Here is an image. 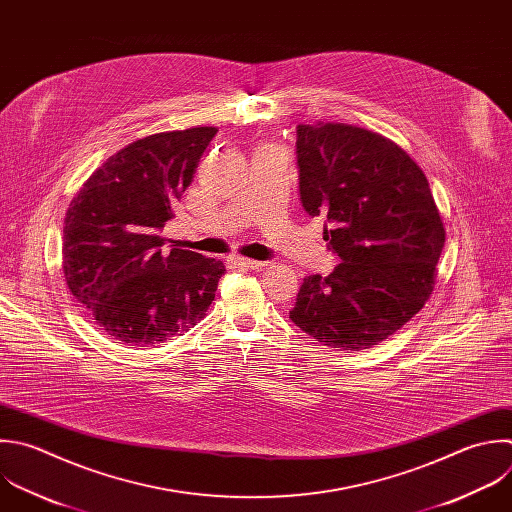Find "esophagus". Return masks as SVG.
I'll return each mask as SVG.
<instances>
[{
  "instance_id": "esophagus-1",
  "label": "esophagus",
  "mask_w": 512,
  "mask_h": 512,
  "mask_svg": "<svg viewBox=\"0 0 512 512\" xmlns=\"http://www.w3.org/2000/svg\"><path fill=\"white\" fill-rule=\"evenodd\" d=\"M230 260H232V264H236V266L242 268V270H260V268L266 266V264L260 262V260H250V258H240V256L230 258Z\"/></svg>"
}]
</instances>
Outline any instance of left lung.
I'll return each instance as SVG.
<instances>
[{"instance_id":"obj_1","label":"left lung","mask_w":512,"mask_h":512,"mask_svg":"<svg viewBox=\"0 0 512 512\" xmlns=\"http://www.w3.org/2000/svg\"><path fill=\"white\" fill-rule=\"evenodd\" d=\"M300 200L326 216L340 264L304 278L292 322L338 350L370 348L430 298L444 224L428 180L392 140L350 124L298 126Z\"/></svg>"}]
</instances>
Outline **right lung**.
Segmentation results:
<instances>
[{"label": "right lung", "instance_id": "add662e5", "mask_svg": "<svg viewBox=\"0 0 512 512\" xmlns=\"http://www.w3.org/2000/svg\"><path fill=\"white\" fill-rule=\"evenodd\" d=\"M218 128L160 132L110 156L80 188L64 220L62 266L92 320L128 346L188 332L226 272L216 258L162 250V228L192 184Z\"/></svg>", "mask_w": 512, "mask_h": 512}]
</instances>
